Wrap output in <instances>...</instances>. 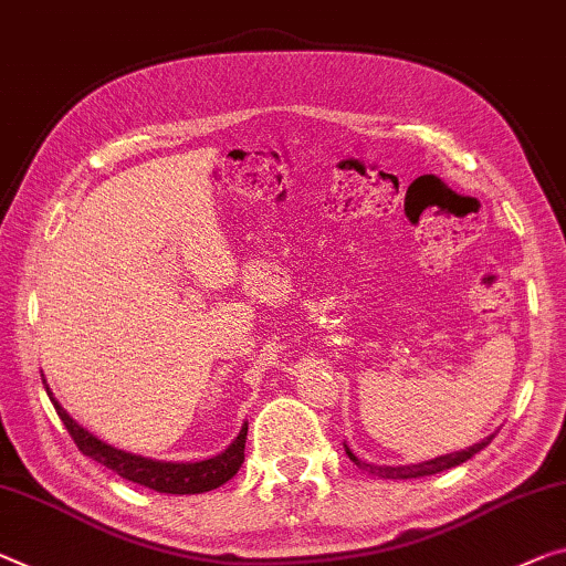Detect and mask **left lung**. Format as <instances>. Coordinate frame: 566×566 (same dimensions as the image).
Wrapping results in <instances>:
<instances>
[{
    "label": "left lung",
    "mask_w": 566,
    "mask_h": 566,
    "mask_svg": "<svg viewBox=\"0 0 566 566\" xmlns=\"http://www.w3.org/2000/svg\"><path fill=\"white\" fill-rule=\"evenodd\" d=\"M495 438V432L489 434V438L475 442V446H471L468 450H460V453H450V455H440L434 460H424V463H417V465H371V463H361L359 458H356L349 446L344 442L346 448V455H349V460H354L356 465L361 468V471H367L371 475H379V478H420V475H432V473H440V471H448V468H455L460 463H465V460H471L475 453H481V450L489 446V442Z\"/></svg>",
    "instance_id": "left-lung-1"
}]
</instances>
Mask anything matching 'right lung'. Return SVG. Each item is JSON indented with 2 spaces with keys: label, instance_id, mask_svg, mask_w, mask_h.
Listing matches in <instances>:
<instances>
[{
  "label": "right lung",
  "instance_id": "1",
  "mask_svg": "<svg viewBox=\"0 0 566 566\" xmlns=\"http://www.w3.org/2000/svg\"><path fill=\"white\" fill-rule=\"evenodd\" d=\"M45 389L50 395V402L55 405L57 417L63 420L65 430L71 432V438L75 440V446L83 455L98 460V463L106 465L108 471L118 473L120 478H126V481L132 483L146 485V489H151L156 493L187 495V493L214 491L220 489L222 483H228L230 478L240 471L242 460H245L248 422L242 424L238 438H234L228 446V450H222L220 455H214L210 460H199V463H167V460H151V458L126 453V450L111 448L108 442L98 440L95 434L81 428V424H77L73 417L57 405V399L52 397L50 387Z\"/></svg>",
  "mask_w": 566,
  "mask_h": 566
}]
</instances>
